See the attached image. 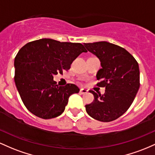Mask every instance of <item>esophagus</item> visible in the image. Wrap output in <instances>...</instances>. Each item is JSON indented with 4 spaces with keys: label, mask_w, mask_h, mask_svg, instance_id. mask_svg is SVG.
Returning <instances> with one entry per match:
<instances>
[{
    "label": "esophagus",
    "mask_w": 155,
    "mask_h": 155,
    "mask_svg": "<svg viewBox=\"0 0 155 155\" xmlns=\"http://www.w3.org/2000/svg\"><path fill=\"white\" fill-rule=\"evenodd\" d=\"M87 92H88V91L84 89V88H81V89L80 90V94H87Z\"/></svg>",
    "instance_id": "34e87169"
}]
</instances>
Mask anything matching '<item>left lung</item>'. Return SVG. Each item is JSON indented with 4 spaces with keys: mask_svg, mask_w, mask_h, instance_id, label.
<instances>
[{
    "mask_svg": "<svg viewBox=\"0 0 155 155\" xmlns=\"http://www.w3.org/2000/svg\"><path fill=\"white\" fill-rule=\"evenodd\" d=\"M87 50L100 59V69L97 78L100 87H105L104 94L90 91L94 97L86 105L87 114L103 122L114 121L124 114L133 103L140 87L138 62L124 48L107 42L83 44Z\"/></svg>",
    "mask_w": 155,
    "mask_h": 155,
    "instance_id": "1",
    "label": "left lung"
}]
</instances>
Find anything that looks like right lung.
Instances as JSON below:
<instances>
[{"mask_svg": "<svg viewBox=\"0 0 155 155\" xmlns=\"http://www.w3.org/2000/svg\"><path fill=\"white\" fill-rule=\"evenodd\" d=\"M83 52L87 51L81 43L52 39L31 41L19 50L15 58V82L28 110L44 119L64 112L69 97L80 89L74 84L59 86L53 76L70 69Z\"/></svg>", "mask_w": 155, "mask_h": 155, "instance_id": "1", "label": "right lung"}]
</instances>
